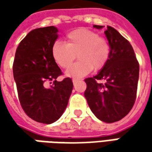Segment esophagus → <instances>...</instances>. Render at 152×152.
Returning <instances> with one entry per match:
<instances>
[{"label":"esophagus","instance_id":"1","mask_svg":"<svg viewBox=\"0 0 152 152\" xmlns=\"http://www.w3.org/2000/svg\"><path fill=\"white\" fill-rule=\"evenodd\" d=\"M78 81H79V80H78V79H73V85H75V84H76V83H77V82H78Z\"/></svg>","mask_w":152,"mask_h":152}]
</instances>
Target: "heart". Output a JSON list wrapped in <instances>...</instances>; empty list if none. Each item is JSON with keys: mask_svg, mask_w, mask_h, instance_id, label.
I'll return each instance as SVG.
<instances>
[{"mask_svg": "<svg viewBox=\"0 0 152 152\" xmlns=\"http://www.w3.org/2000/svg\"><path fill=\"white\" fill-rule=\"evenodd\" d=\"M111 47L106 39L95 31L77 28L66 35V44L56 41L52 45L51 55L55 62L63 68L68 67L76 58L79 61L67 70V75L80 78L93 68L97 71L105 67L109 60Z\"/></svg>", "mask_w": 152, "mask_h": 152, "instance_id": "heart-1", "label": "heart"}]
</instances>
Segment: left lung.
<instances>
[{"label":"left lung","instance_id":"left-lung-1","mask_svg":"<svg viewBox=\"0 0 152 152\" xmlns=\"http://www.w3.org/2000/svg\"><path fill=\"white\" fill-rule=\"evenodd\" d=\"M96 28L103 26L94 25ZM105 34L111 47L105 67L92 78L85 79V96L97 118L114 123L124 118L133 107L137 93L140 64L130 43L113 27ZM97 80H104V84Z\"/></svg>","mask_w":152,"mask_h":152}]
</instances>
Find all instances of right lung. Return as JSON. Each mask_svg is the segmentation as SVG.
<instances>
[{"instance_id":"add662e5","label":"right lung","mask_w":152,"mask_h":152,"mask_svg":"<svg viewBox=\"0 0 152 152\" xmlns=\"http://www.w3.org/2000/svg\"><path fill=\"white\" fill-rule=\"evenodd\" d=\"M57 32L54 26L30 31L18 45L12 66L23 110L30 118L45 124L60 118L73 87L70 78L56 80L62 74L51 55ZM48 83L53 84L50 87Z\"/></svg>"}]
</instances>
